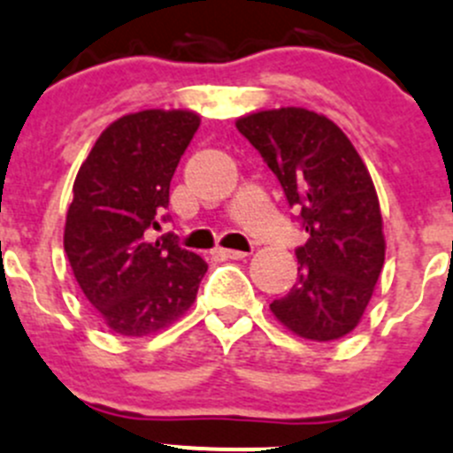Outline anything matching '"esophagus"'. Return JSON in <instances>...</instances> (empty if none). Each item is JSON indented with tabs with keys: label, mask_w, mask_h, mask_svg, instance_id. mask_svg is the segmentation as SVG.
Wrapping results in <instances>:
<instances>
[{
	"label": "esophagus",
	"mask_w": 453,
	"mask_h": 453,
	"mask_svg": "<svg viewBox=\"0 0 453 453\" xmlns=\"http://www.w3.org/2000/svg\"><path fill=\"white\" fill-rule=\"evenodd\" d=\"M219 255L226 257V259H243V257H248V252L230 250V248H219Z\"/></svg>",
	"instance_id": "1"
}]
</instances>
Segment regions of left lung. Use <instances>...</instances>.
Returning a JSON list of instances; mask_svg holds the SVG:
<instances>
[{
	"label": "left lung",
	"mask_w": 453,
	"mask_h": 453,
	"mask_svg": "<svg viewBox=\"0 0 453 453\" xmlns=\"http://www.w3.org/2000/svg\"><path fill=\"white\" fill-rule=\"evenodd\" d=\"M236 129L273 169L308 232L297 248V284L270 311L303 340L349 335L369 306L387 248L365 160L335 122L302 107L250 113Z\"/></svg>",
	"instance_id": "1"
}]
</instances>
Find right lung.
Masks as SVG:
<instances>
[{
  "instance_id": "obj_1",
  "label": "right lung",
  "mask_w": 453,
  "mask_h": 453,
  "mask_svg": "<svg viewBox=\"0 0 453 453\" xmlns=\"http://www.w3.org/2000/svg\"><path fill=\"white\" fill-rule=\"evenodd\" d=\"M201 118L145 109L118 118L88 151L66 212L71 270L109 331L142 337L194 303L207 264L174 234L151 239L169 205V183Z\"/></svg>"
}]
</instances>
